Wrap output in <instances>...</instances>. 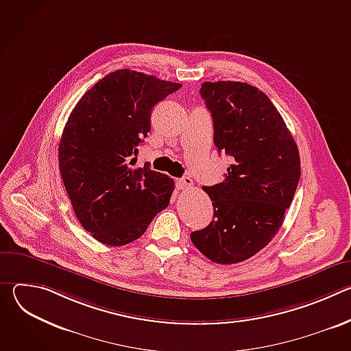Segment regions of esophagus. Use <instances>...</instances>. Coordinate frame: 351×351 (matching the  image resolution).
<instances>
[{"label": "esophagus", "instance_id": "1", "mask_svg": "<svg viewBox=\"0 0 351 351\" xmlns=\"http://www.w3.org/2000/svg\"><path fill=\"white\" fill-rule=\"evenodd\" d=\"M191 186H193V180H191L190 178H187V176H184V178H182V179L178 180V187H179L180 190H186V189H189V187H191Z\"/></svg>", "mask_w": 351, "mask_h": 351}]
</instances>
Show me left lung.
Wrapping results in <instances>:
<instances>
[{
  "label": "left lung",
  "mask_w": 351,
  "mask_h": 351,
  "mask_svg": "<svg viewBox=\"0 0 351 351\" xmlns=\"http://www.w3.org/2000/svg\"><path fill=\"white\" fill-rule=\"evenodd\" d=\"M199 94L213 115L214 143L232 158L225 180L204 186L214 221L190 234L217 264L256 256L285 221L300 179L297 144L265 93L241 82H204Z\"/></svg>",
  "instance_id": "8db88e82"
}]
</instances>
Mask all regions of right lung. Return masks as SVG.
I'll use <instances>...</instances> for the list:
<instances>
[{
  "mask_svg": "<svg viewBox=\"0 0 351 351\" xmlns=\"http://www.w3.org/2000/svg\"><path fill=\"white\" fill-rule=\"evenodd\" d=\"M180 87L119 69L87 90L71 112L58 147L60 171L80 225L99 243L137 240L168 207L173 179L133 165L154 106Z\"/></svg>",
  "mask_w": 351,
  "mask_h": 351,
  "instance_id": "obj_1",
  "label": "right lung"
}]
</instances>
